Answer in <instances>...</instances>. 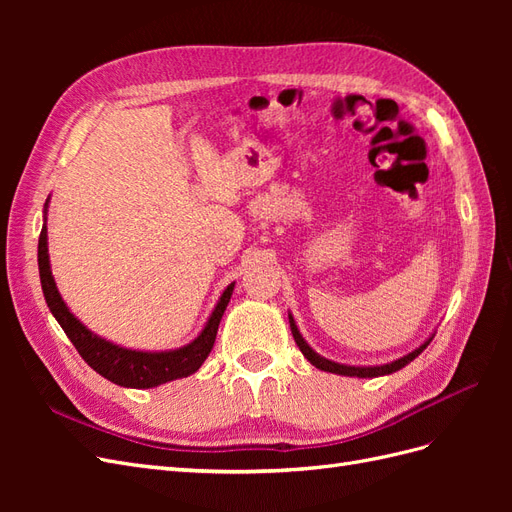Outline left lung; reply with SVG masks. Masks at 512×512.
I'll return each mask as SVG.
<instances>
[{
    "mask_svg": "<svg viewBox=\"0 0 512 512\" xmlns=\"http://www.w3.org/2000/svg\"><path fill=\"white\" fill-rule=\"evenodd\" d=\"M288 320H290V331H292L294 342H297V346H299V350L303 352L305 359H307L309 363H312L314 367H318V369H322V371H331V374H339V376L376 378V376H386V374H393V371H397V369H401V367H406L410 361H414L416 356L421 354V352H423V350L429 346L431 339H433V337H429L423 346H418L416 350H412V352H410V354H406V356H401V359H397V361H393V363H386V365H376V367H352V365H342V363L329 361V359H324V356H320L318 352H314L312 348L307 346V342H305V339H303V335L299 333L297 324H294V318H292V316H288Z\"/></svg>",
    "mask_w": 512,
    "mask_h": 512,
    "instance_id": "obj_1",
    "label": "left lung"
}]
</instances>
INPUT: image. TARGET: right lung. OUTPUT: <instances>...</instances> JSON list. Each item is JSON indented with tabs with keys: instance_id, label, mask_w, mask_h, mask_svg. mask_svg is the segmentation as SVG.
<instances>
[{
	"instance_id": "obj_1",
	"label": "right lung",
	"mask_w": 512,
	"mask_h": 512,
	"mask_svg": "<svg viewBox=\"0 0 512 512\" xmlns=\"http://www.w3.org/2000/svg\"><path fill=\"white\" fill-rule=\"evenodd\" d=\"M49 205V203H46ZM38 269H40V282L46 305L53 312L55 320L61 324V329L70 337L74 348L85 359V363L96 369L100 376L111 380L119 386H128V389H153V386L177 380V378H188L190 374L205 363L209 356L215 335H218L220 320L224 316V309L232 297L230 284L224 294L220 297L218 305H215L211 318L207 320L205 329L200 335L183 346L179 350H168V352H141V350H128L115 346L106 339L91 333L81 320H76L74 314L66 307L64 299L59 297V290L55 286L51 265H49V245H46V226H42L40 239H38Z\"/></svg>"
}]
</instances>
